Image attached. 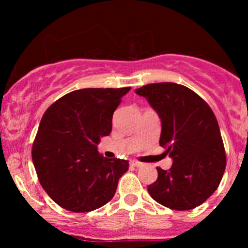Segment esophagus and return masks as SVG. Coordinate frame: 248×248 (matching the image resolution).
I'll return each mask as SVG.
<instances>
[{"label":"esophagus","mask_w":248,"mask_h":248,"mask_svg":"<svg viewBox=\"0 0 248 248\" xmlns=\"http://www.w3.org/2000/svg\"><path fill=\"white\" fill-rule=\"evenodd\" d=\"M129 163H130V166H133V167H141V166H142L141 162L135 161V160H132V161L129 162Z\"/></svg>","instance_id":"1"}]
</instances>
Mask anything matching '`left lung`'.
<instances>
[{"label": "left lung", "mask_w": 248, "mask_h": 248, "mask_svg": "<svg viewBox=\"0 0 248 248\" xmlns=\"http://www.w3.org/2000/svg\"><path fill=\"white\" fill-rule=\"evenodd\" d=\"M135 92L157 112L160 146L173 161L169 170L156 168L157 179L148 192L171 210L195 209L217 190L226 167L215 113L197 93L175 82L149 84Z\"/></svg>", "instance_id": "8db88e82"}]
</instances>
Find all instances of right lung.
Instances as JSON below:
<instances>
[{
	"label": "right lung",
	"instance_id": "1",
	"mask_svg": "<svg viewBox=\"0 0 248 248\" xmlns=\"http://www.w3.org/2000/svg\"><path fill=\"white\" fill-rule=\"evenodd\" d=\"M129 90L82 88L45 110L31 156L43 189L62 209L90 212L114 196L129 164L104 157L96 144L112 132L113 113Z\"/></svg>",
	"mask_w": 248,
	"mask_h": 248
}]
</instances>
